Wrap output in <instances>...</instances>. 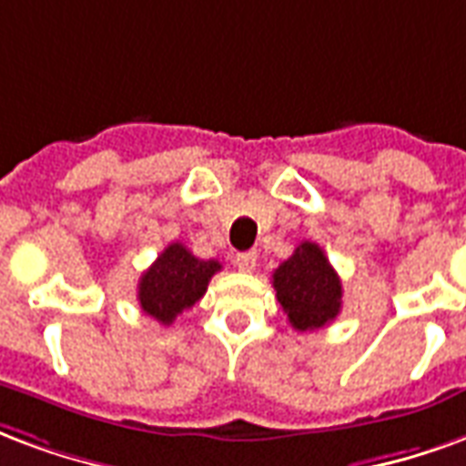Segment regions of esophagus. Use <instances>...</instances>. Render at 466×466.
Listing matches in <instances>:
<instances>
[{
    "label": "esophagus",
    "instance_id": "obj_1",
    "mask_svg": "<svg viewBox=\"0 0 466 466\" xmlns=\"http://www.w3.org/2000/svg\"><path fill=\"white\" fill-rule=\"evenodd\" d=\"M258 266V253L256 250H248V253H238L236 256V268L243 273H253Z\"/></svg>",
    "mask_w": 466,
    "mask_h": 466
}]
</instances>
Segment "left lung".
Listing matches in <instances>:
<instances>
[{"label": "left lung", "instance_id": "left-lung-1", "mask_svg": "<svg viewBox=\"0 0 466 466\" xmlns=\"http://www.w3.org/2000/svg\"><path fill=\"white\" fill-rule=\"evenodd\" d=\"M275 298L295 330H318L338 318L342 283L318 243L305 240L273 273Z\"/></svg>", "mask_w": 466, "mask_h": 466}]
</instances>
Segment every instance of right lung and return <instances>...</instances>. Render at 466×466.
I'll list each match as a JSON object with an SVG mask.
<instances>
[{
  "instance_id": "add662e5",
  "label": "right lung",
  "mask_w": 466,
  "mask_h": 466,
  "mask_svg": "<svg viewBox=\"0 0 466 466\" xmlns=\"http://www.w3.org/2000/svg\"><path fill=\"white\" fill-rule=\"evenodd\" d=\"M220 268L218 260H200L183 243H171L138 280L141 310L161 325H171L206 295Z\"/></svg>"
}]
</instances>
